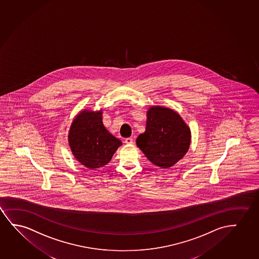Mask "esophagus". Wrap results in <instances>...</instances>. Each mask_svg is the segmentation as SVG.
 <instances>
[{
	"instance_id": "34e87169",
	"label": "esophagus",
	"mask_w": 259,
	"mask_h": 259,
	"mask_svg": "<svg viewBox=\"0 0 259 259\" xmlns=\"http://www.w3.org/2000/svg\"><path fill=\"white\" fill-rule=\"evenodd\" d=\"M134 142V140L132 138H127V139H125V143L127 144V145H132Z\"/></svg>"
}]
</instances>
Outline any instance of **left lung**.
Masks as SVG:
<instances>
[{"instance_id": "obj_1", "label": "left lung", "mask_w": 259, "mask_h": 259, "mask_svg": "<svg viewBox=\"0 0 259 259\" xmlns=\"http://www.w3.org/2000/svg\"><path fill=\"white\" fill-rule=\"evenodd\" d=\"M146 118V132L138 137L137 146L152 163L170 168L188 152L190 127L176 111L164 106H150Z\"/></svg>"}]
</instances>
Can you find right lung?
Listing matches in <instances>:
<instances>
[{
	"label": "right lung",
	"instance_id": "add662e5",
	"mask_svg": "<svg viewBox=\"0 0 259 259\" xmlns=\"http://www.w3.org/2000/svg\"><path fill=\"white\" fill-rule=\"evenodd\" d=\"M103 112L83 109L74 117L68 132V144L73 156L90 169L108 163L122 143L103 123Z\"/></svg>",
	"mask_w": 259,
	"mask_h": 259
}]
</instances>
